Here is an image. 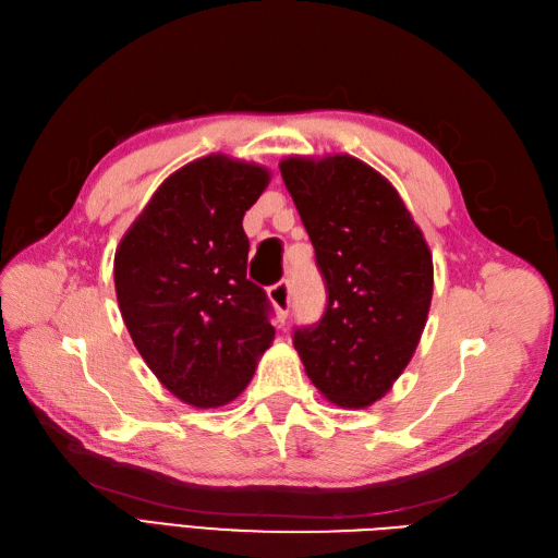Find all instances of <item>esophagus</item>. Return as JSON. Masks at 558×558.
Instances as JSON below:
<instances>
[{
	"label": "esophagus",
	"mask_w": 558,
	"mask_h": 558,
	"mask_svg": "<svg viewBox=\"0 0 558 558\" xmlns=\"http://www.w3.org/2000/svg\"><path fill=\"white\" fill-rule=\"evenodd\" d=\"M269 300H272V305L279 310L281 316L289 314V310H291V283L286 279L275 283L272 289H269Z\"/></svg>",
	"instance_id": "obj_1"
}]
</instances>
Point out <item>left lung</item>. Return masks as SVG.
Masks as SVG:
<instances>
[{
	"instance_id": "left-lung-1",
	"label": "left lung",
	"mask_w": 558,
	"mask_h": 558,
	"mask_svg": "<svg viewBox=\"0 0 558 558\" xmlns=\"http://www.w3.org/2000/svg\"><path fill=\"white\" fill-rule=\"evenodd\" d=\"M314 244L328 305L293 347L320 396L359 410L412 361L433 298V256L398 191L351 156L279 165Z\"/></svg>"
}]
</instances>
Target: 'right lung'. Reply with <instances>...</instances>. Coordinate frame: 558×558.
<instances>
[{
  "instance_id": "obj_1",
  "label": "right lung",
  "mask_w": 558,
  "mask_h": 558,
  "mask_svg": "<svg viewBox=\"0 0 558 558\" xmlns=\"http://www.w3.org/2000/svg\"><path fill=\"white\" fill-rule=\"evenodd\" d=\"M269 172L223 154L193 160L148 199L116 248L128 332L167 391L199 410L238 398L275 340L272 305L246 279L244 214Z\"/></svg>"
}]
</instances>
